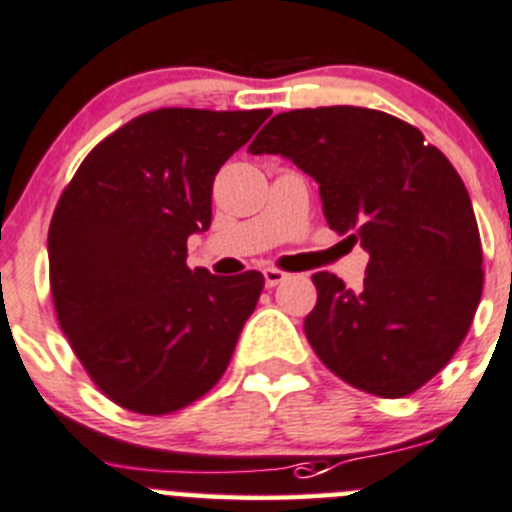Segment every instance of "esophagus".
I'll return each mask as SVG.
<instances>
[{
	"label": "esophagus",
	"mask_w": 512,
	"mask_h": 512,
	"mask_svg": "<svg viewBox=\"0 0 512 512\" xmlns=\"http://www.w3.org/2000/svg\"><path fill=\"white\" fill-rule=\"evenodd\" d=\"M287 277H290V275H287L285 270H277V267H267V270H265V285L267 287H277V285H282Z\"/></svg>",
	"instance_id": "1"
}]
</instances>
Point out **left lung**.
<instances>
[{"label": "left lung", "instance_id": "obj_1", "mask_svg": "<svg viewBox=\"0 0 512 512\" xmlns=\"http://www.w3.org/2000/svg\"><path fill=\"white\" fill-rule=\"evenodd\" d=\"M247 150L285 155L315 177L330 230L370 255L360 290L312 275L305 335L322 365L377 398L423 388L483 295L478 222L448 157L413 124L347 104L275 114Z\"/></svg>", "mask_w": 512, "mask_h": 512}]
</instances>
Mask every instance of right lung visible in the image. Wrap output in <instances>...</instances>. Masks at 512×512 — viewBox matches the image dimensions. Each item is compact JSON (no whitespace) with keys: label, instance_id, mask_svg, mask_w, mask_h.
I'll use <instances>...</instances> for the list:
<instances>
[{"label":"right lung","instance_id":"1","mask_svg":"<svg viewBox=\"0 0 512 512\" xmlns=\"http://www.w3.org/2000/svg\"><path fill=\"white\" fill-rule=\"evenodd\" d=\"M270 109L162 107L104 137L49 222V287L69 347L114 405L170 415L225 375L265 287L187 267L220 167Z\"/></svg>","mask_w":512,"mask_h":512}]
</instances>
